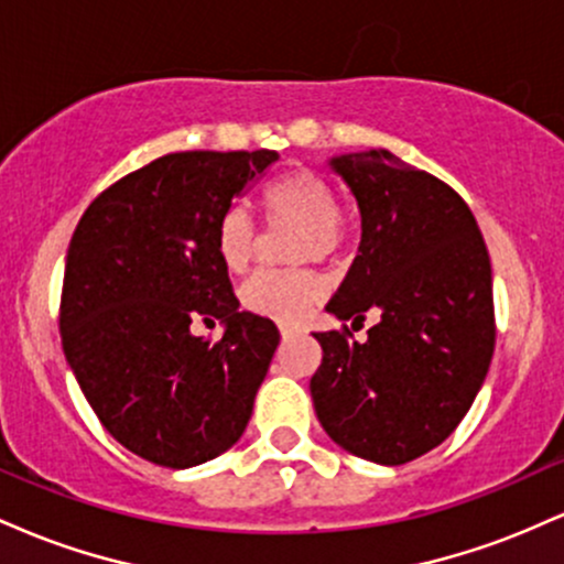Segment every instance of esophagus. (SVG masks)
Instances as JSON below:
<instances>
[{"label":"esophagus","mask_w":564,"mask_h":564,"mask_svg":"<svg viewBox=\"0 0 564 564\" xmlns=\"http://www.w3.org/2000/svg\"><path fill=\"white\" fill-rule=\"evenodd\" d=\"M291 334H294V328H291V326H281V336H283V339H289Z\"/></svg>","instance_id":"34e87169"}]
</instances>
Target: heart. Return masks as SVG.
<instances>
[{
    "mask_svg": "<svg viewBox=\"0 0 564 564\" xmlns=\"http://www.w3.org/2000/svg\"><path fill=\"white\" fill-rule=\"evenodd\" d=\"M262 209L270 225L300 228L296 262L328 260L345 241V223L332 183L313 170H291L262 191ZM217 254L230 273H243L254 260L257 236L249 215L238 206L223 212L215 230ZM323 286L313 273H260L243 283L241 302L249 313L275 323H296L321 302Z\"/></svg>",
    "mask_w": 564,
    "mask_h": 564,
    "instance_id": "obj_1",
    "label": "heart"
}]
</instances>
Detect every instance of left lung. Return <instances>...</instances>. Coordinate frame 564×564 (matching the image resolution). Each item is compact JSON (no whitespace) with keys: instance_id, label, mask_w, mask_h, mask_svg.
<instances>
[{"instance_id":"left-lung-1","label":"left lung","mask_w":564,"mask_h":564,"mask_svg":"<svg viewBox=\"0 0 564 564\" xmlns=\"http://www.w3.org/2000/svg\"><path fill=\"white\" fill-rule=\"evenodd\" d=\"M360 212L358 257L326 310L379 315L366 341L315 334V413L336 445L373 464L437 448L475 403L496 345L494 275L475 215L453 187L390 151L328 159Z\"/></svg>"}]
</instances>
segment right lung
I'll list each match as a JSON object with an SVG mask.
<instances>
[{
	"instance_id": "obj_1",
	"label": "right lung",
	"mask_w": 564,
	"mask_h": 564,
	"mask_svg": "<svg viewBox=\"0 0 564 564\" xmlns=\"http://www.w3.org/2000/svg\"><path fill=\"white\" fill-rule=\"evenodd\" d=\"M275 151H185L102 191L76 225L63 352L102 426L145 462L187 469L241 440L273 360L275 323L241 313L215 230ZM219 319L224 339L193 337Z\"/></svg>"
}]
</instances>
